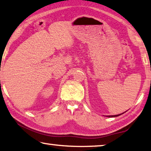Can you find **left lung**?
Wrapping results in <instances>:
<instances>
[{"mask_svg":"<svg viewBox=\"0 0 151 151\" xmlns=\"http://www.w3.org/2000/svg\"><path fill=\"white\" fill-rule=\"evenodd\" d=\"M123 113H121V114H123ZM121 114L115 115H109V116H107V117H117V116H119V115H121Z\"/></svg>","mask_w":151,"mask_h":151,"instance_id":"1","label":"left lung"}]
</instances>
